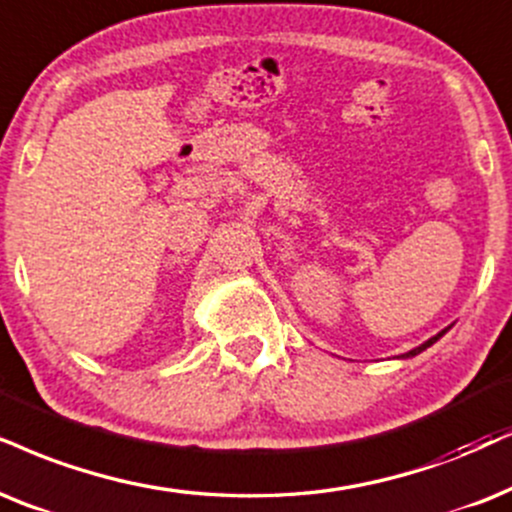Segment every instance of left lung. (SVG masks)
I'll return each mask as SVG.
<instances>
[{
  "label": "left lung",
  "instance_id": "8db88e82",
  "mask_svg": "<svg viewBox=\"0 0 512 512\" xmlns=\"http://www.w3.org/2000/svg\"><path fill=\"white\" fill-rule=\"evenodd\" d=\"M446 331H442V333H437L435 335V338H430L428 342H423V345H420V347H416V349H411V352L409 354H406V357H416V354H420V352H423V349H428L430 345H435V342L439 340V338H442V335H444Z\"/></svg>",
  "mask_w": 512,
  "mask_h": 512
}]
</instances>
